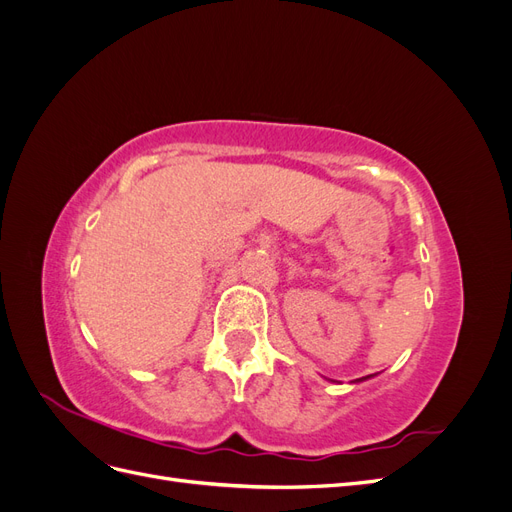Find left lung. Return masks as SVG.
I'll return each instance as SVG.
<instances>
[{
    "instance_id": "left-lung-1",
    "label": "left lung",
    "mask_w": 512,
    "mask_h": 512,
    "mask_svg": "<svg viewBox=\"0 0 512 512\" xmlns=\"http://www.w3.org/2000/svg\"><path fill=\"white\" fill-rule=\"evenodd\" d=\"M369 378H374V376H363V378H356V380H352V382H365V380H369ZM331 382H335V380H331Z\"/></svg>"
}]
</instances>
